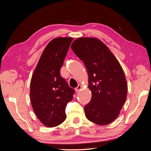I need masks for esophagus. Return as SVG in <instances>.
I'll list each match as a JSON object with an SVG mask.
<instances>
[{
  "label": "esophagus",
  "instance_id": "esophagus-1",
  "mask_svg": "<svg viewBox=\"0 0 151 151\" xmlns=\"http://www.w3.org/2000/svg\"><path fill=\"white\" fill-rule=\"evenodd\" d=\"M82 89V86L81 85H78V86L77 87V88L75 89V91L76 92H79V91Z\"/></svg>",
  "mask_w": 151,
  "mask_h": 151
}]
</instances>
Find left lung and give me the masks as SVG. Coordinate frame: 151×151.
Listing matches in <instances>:
<instances>
[{
	"label": "left lung",
	"mask_w": 151,
	"mask_h": 151,
	"mask_svg": "<svg viewBox=\"0 0 151 151\" xmlns=\"http://www.w3.org/2000/svg\"><path fill=\"white\" fill-rule=\"evenodd\" d=\"M71 48L88 73L92 97L84 106L86 116L97 125H108L118 117L127 99L128 86L123 68L99 39L79 38L74 41Z\"/></svg>",
	"instance_id": "obj_1"
}]
</instances>
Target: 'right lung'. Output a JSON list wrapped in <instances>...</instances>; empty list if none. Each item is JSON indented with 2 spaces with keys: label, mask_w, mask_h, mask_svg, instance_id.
Returning <instances> with one entry per match:
<instances>
[{
  "label": "right lung",
  "mask_w": 151,
  "mask_h": 151,
  "mask_svg": "<svg viewBox=\"0 0 151 151\" xmlns=\"http://www.w3.org/2000/svg\"><path fill=\"white\" fill-rule=\"evenodd\" d=\"M72 40L60 37L50 41L32 75L31 106L40 122L48 127H57L65 121L67 104L72 101L74 93L60 74Z\"/></svg>",
  "instance_id": "1"
}]
</instances>
